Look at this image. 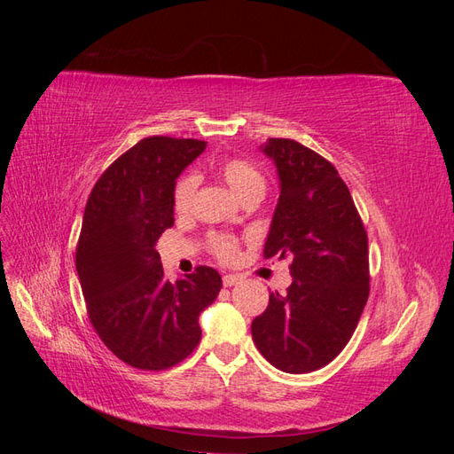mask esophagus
Instances as JSON below:
<instances>
[{
	"instance_id": "obj_1",
	"label": "esophagus",
	"mask_w": 454,
	"mask_h": 454,
	"mask_svg": "<svg viewBox=\"0 0 454 454\" xmlns=\"http://www.w3.org/2000/svg\"><path fill=\"white\" fill-rule=\"evenodd\" d=\"M239 282H242V277H239V274H225V277H223V286L225 287L237 286Z\"/></svg>"
}]
</instances>
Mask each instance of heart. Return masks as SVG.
<instances>
[{
	"mask_svg": "<svg viewBox=\"0 0 454 454\" xmlns=\"http://www.w3.org/2000/svg\"><path fill=\"white\" fill-rule=\"evenodd\" d=\"M219 176L231 187L232 193L239 199L250 193H265V177L252 162L242 159H227L219 164ZM199 177L189 174L182 177L174 191V208L180 214H187L193 206V199L197 193ZM212 250L222 261H235L239 255V244L232 237H214Z\"/></svg>",
	"mask_w": 454,
	"mask_h": 454,
	"instance_id": "heart-1",
	"label": "heart"
}]
</instances>
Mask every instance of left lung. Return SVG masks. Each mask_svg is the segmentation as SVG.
<instances>
[{
	"instance_id": "1",
	"label": "left lung",
	"mask_w": 454,
	"mask_h": 454,
	"mask_svg": "<svg viewBox=\"0 0 454 454\" xmlns=\"http://www.w3.org/2000/svg\"><path fill=\"white\" fill-rule=\"evenodd\" d=\"M261 151L280 182L263 255L292 259L294 282L284 295L270 294L252 339L277 369L310 373L345 348L360 322L369 295L367 235L332 162L295 140L269 138Z\"/></svg>"
}]
</instances>
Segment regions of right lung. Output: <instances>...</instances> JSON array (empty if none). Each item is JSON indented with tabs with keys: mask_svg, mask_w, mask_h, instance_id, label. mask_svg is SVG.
<instances>
[{
	"mask_svg": "<svg viewBox=\"0 0 454 454\" xmlns=\"http://www.w3.org/2000/svg\"><path fill=\"white\" fill-rule=\"evenodd\" d=\"M206 142L144 138L122 153L89 197L75 267L89 318L119 360L159 371L185 360L200 340V312L222 277L212 267L170 282L155 244L174 225L176 180Z\"/></svg>",
	"mask_w": 454,
	"mask_h": 454,
	"instance_id": "right-lung-1",
	"label": "right lung"
}]
</instances>
